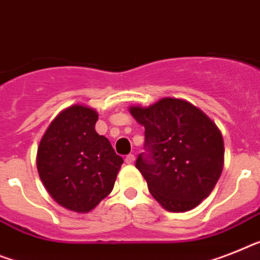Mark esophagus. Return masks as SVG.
I'll use <instances>...</instances> for the list:
<instances>
[{"mask_svg": "<svg viewBox=\"0 0 260 260\" xmlns=\"http://www.w3.org/2000/svg\"><path fill=\"white\" fill-rule=\"evenodd\" d=\"M126 164H128V165H132V164H134V160H135V155L134 154H128V155H126Z\"/></svg>", "mask_w": 260, "mask_h": 260, "instance_id": "1", "label": "esophagus"}]
</instances>
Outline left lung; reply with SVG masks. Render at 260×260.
I'll return each instance as SVG.
<instances>
[{
    "label": "left lung",
    "mask_w": 260,
    "mask_h": 260,
    "mask_svg": "<svg viewBox=\"0 0 260 260\" xmlns=\"http://www.w3.org/2000/svg\"><path fill=\"white\" fill-rule=\"evenodd\" d=\"M145 126V153L135 167L167 211L194 209L215 187L223 170V138L216 125L187 101L162 98L130 107Z\"/></svg>",
    "instance_id": "left-lung-1"
}]
</instances>
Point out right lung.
Returning <instances> with one entry per match:
<instances>
[{
  "label": "right lung",
  "mask_w": 260,
  "mask_h": 260,
  "mask_svg": "<svg viewBox=\"0 0 260 260\" xmlns=\"http://www.w3.org/2000/svg\"><path fill=\"white\" fill-rule=\"evenodd\" d=\"M98 114L74 105L51 122L40 142L37 169L51 198L87 212L110 194L123 164L109 139L95 132Z\"/></svg>",
  "instance_id": "1"
}]
</instances>
